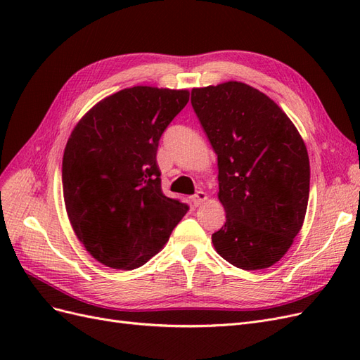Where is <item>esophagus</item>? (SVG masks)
Returning <instances> with one entry per match:
<instances>
[{
  "instance_id": "34e87169",
  "label": "esophagus",
  "mask_w": 360,
  "mask_h": 360,
  "mask_svg": "<svg viewBox=\"0 0 360 360\" xmlns=\"http://www.w3.org/2000/svg\"><path fill=\"white\" fill-rule=\"evenodd\" d=\"M205 200H207V193H205V192H202V191H198V192L195 193L193 197H192V202H193V205H195V207L201 205Z\"/></svg>"
}]
</instances>
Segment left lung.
Segmentation results:
<instances>
[{
  "label": "left lung",
  "instance_id": "obj_1",
  "mask_svg": "<svg viewBox=\"0 0 360 360\" xmlns=\"http://www.w3.org/2000/svg\"><path fill=\"white\" fill-rule=\"evenodd\" d=\"M191 103L217 155L226 221L212 234L214 249L238 269L274 266L307 213V146L287 114L243 82L193 89Z\"/></svg>",
  "mask_w": 360,
  "mask_h": 360
}]
</instances>
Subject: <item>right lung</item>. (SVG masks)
I'll list each match as a JSON object with an SVG mask.
<instances>
[{"instance_id":"add662e5","label":"right lung","mask_w":360,"mask_h":360,"mask_svg":"<svg viewBox=\"0 0 360 360\" xmlns=\"http://www.w3.org/2000/svg\"><path fill=\"white\" fill-rule=\"evenodd\" d=\"M188 90L132 86L93 106L64 148L63 193L73 231L99 263L146 264L189 205L168 198L156 162L159 139Z\"/></svg>"}]
</instances>
